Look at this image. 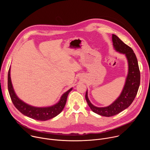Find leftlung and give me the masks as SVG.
I'll return each mask as SVG.
<instances>
[{
  "instance_id": "1",
  "label": "left lung",
  "mask_w": 150,
  "mask_h": 150,
  "mask_svg": "<svg viewBox=\"0 0 150 150\" xmlns=\"http://www.w3.org/2000/svg\"><path fill=\"white\" fill-rule=\"evenodd\" d=\"M112 41L115 50L126 55L129 65V71L126 83L120 96L109 106L97 108L90 101L87 91L85 94V99L91 110L98 115L105 117L115 116L127 108L134 100L140 85V71L137 58L133 50L115 34L112 35Z\"/></svg>"
}]
</instances>
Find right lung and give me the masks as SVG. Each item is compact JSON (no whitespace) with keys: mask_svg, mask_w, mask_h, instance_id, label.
I'll list each match as a JSON object with an SVG mask.
<instances>
[{"mask_svg":"<svg viewBox=\"0 0 150 150\" xmlns=\"http://www.w3.org/2000/svg\"><path fill=\"white\" fill-rule=\"evenodd\" d=\"M8 88L11 100L15 108L23 115L37 120L45 121L52 119L58 115L63 109L65 105L69 93L72 90L69 89L61 97L60 101L54 105L49 108H35L19 100L15 94L12 87L10 76V68L8 76Z\"/></svg>","mask_w":150,"mask_h":150,"instance_id":"1","label":"right lung"}]
</instances>
